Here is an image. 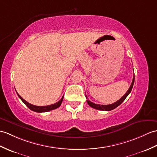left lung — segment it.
I'll use <instances>...</instances> for the list:
<instances>
[{
	"label": "left lung",
	"instance_id": "1",
	"mask_svg": "<svg viewBox=\"0 0 157 157\" xmlns=\"http://www.w3.org/2000/svg\"><path fill=\"white\" fill-rule=\"evenodd\" d=\"M134 83V75L133 76L132 82V83H131V85L129 87V89L128 90V91H127L126 93L121 98H120V100H118L117 101H116V102H114V104H109V105H100V104H94V103L92 102V101H90L89 100H87V104H88L90 106H91L93 108L97 109V110H105V111H110V110H114V108H116V107H118V105L121 104L123 102V101H124V100L126 99V98L128 96V94L130 93L131 90H132V89ZM86 99H87V96H86Z\"/></svg>",
	"mask_w": 157,
	"mask_h": 157
}]
</instances>
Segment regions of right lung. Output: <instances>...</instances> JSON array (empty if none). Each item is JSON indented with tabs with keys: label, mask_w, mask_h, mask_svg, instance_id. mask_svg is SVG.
Masks as SVG:
<instances>
[{
	"label": "right lung",
	"mask_w": 157,
	"mask_h": 157,
	"mask_svg": "<svg viewBox=\"0 0 157 157\" xmlns=\"http://www.w3.org/2000/svg\"><path fill=\"white\" fill-rule=\"evenodd\" d=\"M17 94L18 96L19 97L20 99L23 101V103L26 105L27 106L29 109H30V110L34 111V112H49V111L55 110V109L59 108L62 103V101H63V97H64V96H63L61 98V99L59 101L56 102V104L49 105H45V106H38V105H33V104H31L30 103L27 102V101H25L17 92Z\"/></svg>",
	"instance_id": "obj_1"
}]
</instances>
